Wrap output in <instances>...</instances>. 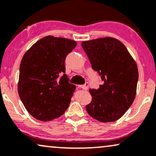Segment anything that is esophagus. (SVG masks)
I'll use <instances>...</instances> for the list:
<instances>
[{"mask_svg":"<svg viewBox=\"0 0 156 156\" xmlns=\"http://www.w3.org/2000/svg\"><path fill=\"white\" fill-rule=\"evenodd\" d=\"M89 83H86L84 85H79L78 86V87L80 88V89H83V90H87L88 89H89Z\"/></svg>","mask_w":156,"mask_h":156,"instance_id":"34e87169","label":"esophagus"}]
</instances>
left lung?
<instances>
[{"instance_id":"left-lung-1","label":"left lung","mask_w":156,"mask_h":156,"mask_svg":"<svg viewBox=\"0 0 156 156\" xmlns=\"http://www.w3.org/2000/svg\"><path fill=\"white\" fill-rule=\"evenodd\" d=\"M82 48L91 67L104 81L98 89H90L91 103L86 106L97 121L112 122L125 114L136 96L137 65L121 41L106 37L83 41Z\"/></svg>"}]
</instances>
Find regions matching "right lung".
<instances>
[{
	"mask_svg": "<svg viewBox=\"0 0 156 156\" xmlns=\"http://www.w3.org/2000/svg\"><path fill=\"white\" fill-rule=\"evenodd\" d=\"M70 39L48 35L37 41L20 63L18 93L30 115L48 121L65 113L76 86L65 74V58L76 46Z\"/></svg>",
	"mask_w": 156,
	"mask_h": 156,
	"instance_id": "1",
	"label": "right lung"
}]
</instances>
